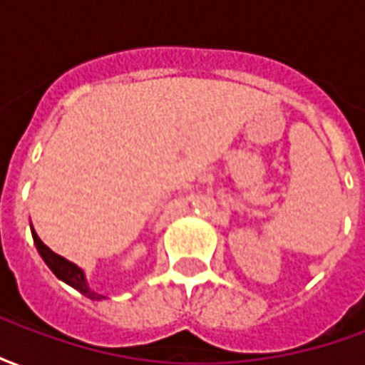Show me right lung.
<instances>
[{
  "label": "right lung",
  "instance_id": "add662e5",
  "mask_svg": "<svg viewBox=\"0 0 365 365\" xmlns=\"http://www.w3.org/2000/svg\"><path fill=\"white\" fill-rule=\"evenodd\" d=\"M33 240H35V246H36V250H38V254L43 256V260L46 262V266L54 272L56 277H60L62 282H66L68 285H72L74 289L83 293L86 297L103 299V295H99V293H96V291H91L90 287H88L82 269L78 268L76 264H72V262H68L66 258H62V256H58V254L52 252L51 248L44 245L41 238L36 237L35 230H33Z\"/></svg>",
  "mask_w": 365,
  "mask_h": 365
}]
</instances>
